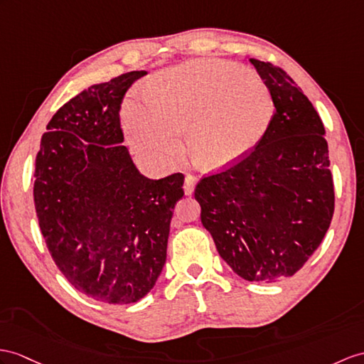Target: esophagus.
Returning <instances> with one entry per match:
<instances>
[{
    "mask_svg": "<svg viewBox=\"0 0 364 364\" xmlns=\"http://www.w3.org/2000/svg\"><path fill=\"white\" fill-rule=\"evenodd\" d=\"M196 183H198V179H196V177H194L193 174H187V176H185L183 190H185V194H187V196H190V194H193L194 187H196Z\"/></svg>",
    "mask_w": 364,
    "mask_h": 364,
    "instance_id": "1",
    "label": "esophagus"
}]
</instances>
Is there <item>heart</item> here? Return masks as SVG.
<instances>
[{
	"mask_svg": "<svg viewBox=\"0 0 364 364\" xmlns=\"http://www.w3.org/2000/svg\"><path fill=\"white\" fill-rule=\"evenodd\" d=\"M274 114L261 78L220 60H196L166 70L148 90V102L123 108L128 134L141 151L170 157L187 136L193 161L218 168L258 144Z\"/></svg>",
	"mask_w": 364,
	"mask_h": 364,
	"instance_id": "1",
	"label": "heart"
}]
</instances>
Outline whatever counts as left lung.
<instances>
[{"label": "left lung", "instance_id": "left-lung-1", "mask_svg": "<svg viewBox=\"0 0 364 364\" xmlns=\"http://www.w3.org/2000/svg\"><path fill=\"white\" fill-rule=\"evenodd\" d=\"M274 111L267 131L233 165L194 188L200 220L230 267L247 281L277 282L320 247L335 210L320 114L279 66L250 58Z\"/></svg>", "mask_w": 364, "mask_h": 364}]
</instances>
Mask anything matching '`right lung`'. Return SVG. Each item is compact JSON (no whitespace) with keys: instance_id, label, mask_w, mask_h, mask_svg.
<instances>
[{"instance_id":"right-lung-1","label":"right lung","mask_w":364,"mask_h":364,"mask_svg":"<svg viewBox=\"0 0 364 364\" xmlns=\"http://www.w3.org/2000/svg\"><path fill=\"white\" fill-rule=\"evenodd\" d=\"M146 70L87 87L52 115L35 159L33 202L58 270L83 295L131 304L156 284L166 261L182 173L153 181L122 145L120 108Z\"/></svg>"}]
</instances>
